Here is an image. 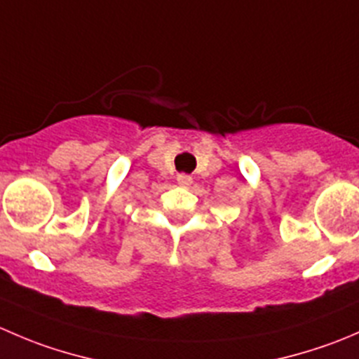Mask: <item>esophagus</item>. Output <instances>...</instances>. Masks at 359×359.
I'll use <instances>...</instances> for the list:
<instances>
[{
	"mask_svg": "<svg viewBox=\"0 0 359 359\" xmlns=\"http://www.w3.org/2000/svg\"><path fill=\"white\" fill-rule=\"evenodd\" d=\"M177 184L182 187H189L191 184H193V177L187 175V173H179V175H177Z\"/></svg>",
	"mask_w": 359,
	"mask_h": 359,
	"instance_id": "esophagus-1",
	"label": "esophagus"
}]
</instances>
